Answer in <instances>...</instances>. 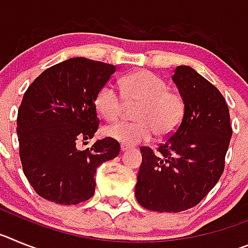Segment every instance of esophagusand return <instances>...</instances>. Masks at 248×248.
<instances>
[{
    "mask_svg": "<svg viewBox=\"0 0 248 248\" xmlns=\"http://www.w3.org/2000/svg\"><path fill=\"white\" fill-rule=\"evenodd\" d=\"M128 149H129L128 145H124V144H122V145H120V150L122 151H126Z\"/></svg>",
    "mask_w": 248,
    "mask_h": 248,
    "instance_id": "1",
    "label": "esophagus"
}]
</instances>
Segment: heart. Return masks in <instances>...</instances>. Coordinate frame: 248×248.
<instances>
[{
  "instance_id": "obj_1",
  "label": "heart",
  "mask_w": 248,
  "mask_h": 248,
  "mask_svg": "<svg viewBox=\"0 0 248 248\" xmlns=\"http://www.w3.org/2000/svg\"><path fill=\"white\" fill-rule=\"evenodd\" d=\"M122 96L111 84H105L95 95V108L107 120L122 115L124 100L139 105L135 109L137 122H119L108 125L104 134L128 146L145 143L156 133L166 138L174 134L183 123L185 102L179 93L169 91L165 80L148 71L128 74L122 80Z\"/></svg>"
}]
</instances>
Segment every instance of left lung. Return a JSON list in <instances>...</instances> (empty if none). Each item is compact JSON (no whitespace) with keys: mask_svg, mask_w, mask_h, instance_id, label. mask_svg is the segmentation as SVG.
I'll return each mask as SVG.
<instances>
[{"mask_svg":"<svg viewBox=\"0 0 248 248\" xmlns=\"http://www.w3.org/2000/svg\"><path fill=\"white\" fill-rule=\"evenodd\" d=\"M172 80L185 102L183 123L156 151L141 146L135 198L151 211L180 212L198 205L225 169L232 128L226 100L214 84L187 65Z\"/></svg>","mask_w":248,"mask_h":248,"instance_id":"1","label":"left lung"}]
</instances>
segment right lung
<instances>
[{
    "label": "right lung",
    "instance_id": "obj_1",
    "mask_svg": "<svg viewBox=\"0 0 248 248\" xmlns=\"http://www.w3.org/2000/svg\"><path fill=\"white\" fill-rule=\"evenodd\" d=\"M114 72L113 64L77 57L46 69L26 91L17 115L19 157L41 198L61 205L89 200L97 168L119 155L109 137L78 149L98 130L94 100Z\"/></svg>",
    "mask_w": 248,
    "mask_h": 248
}]
</instances>
